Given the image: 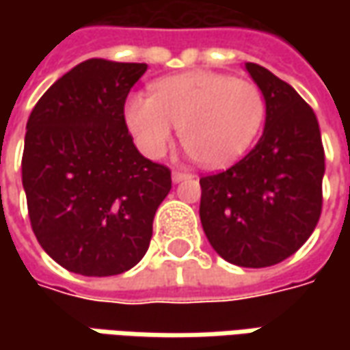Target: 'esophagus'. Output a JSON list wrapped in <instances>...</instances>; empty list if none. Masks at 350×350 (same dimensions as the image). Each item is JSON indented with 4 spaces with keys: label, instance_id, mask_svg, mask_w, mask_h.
<instances>
[{
    "label": "esophagus",
    "instance_id": "esophagus-1",
    "mask_svg": "<svg viewBox=\"0 0 350 350\" xmlns=\"http://www.w3.org/2000/svg\"><path fill=\"white\" fill-rule=\"evenodd\" d=\"M171 179H173V183H181L187 181V179H193V175L187 173V171H173V173H171Z\"/></svg>",
    "mask_w": 350,
    "mask_h": 350
}]
</instances>
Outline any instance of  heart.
Segmentation results:
<instances>
[{
    "label": "heart",
    "instance_id": "1",
    "mask_svg": "<svg viewBox=\"0 0 350 350\" xmlns=\"http://www.w3.org/2000/svg\"><path fill=\"white\" fill-rule=\"evenodd\" d=\"M267 116L261 88L216 72L157 79L152 97L130 95L124 118L146 154L161 155L179 128L183 146L206 167H228L251 148Z\"/></svg>",
    "mask_w": 350,
    "mask_h": 350
}]
</instances>
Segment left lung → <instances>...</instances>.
<instances>
[{
    "mask_svg": "<svg viewBox=\"0 0 350 350\" xmlns=\"http://www.w3.org/2000/svg\"><path fill=\"white\" fill-rule=\"evenodd\" d=\"M267 99L265 130L235 165L200 179V222L232 265L261 269L306 243L321 214L325 154L312 107L259 64H245Z\"/></svg>",
    "mask_w": 350,
    "mask_h": 350,
    "instance_id": "8db88e82",
    "label": "left lung"
}]
</instances>
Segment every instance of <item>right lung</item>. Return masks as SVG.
<instances>
[{
	"mask_svg": "<svg viewBox=\"0 0 350 350\" xmlns=\"http://www.w3.org/2000/svg\"><path fill=\"white\" fill-rule=\"evenodd\" d=\"M146 64L81 62L34 105L23 189L38 243L64 269L120 275L146 255L171 171L136 150L124 120Z\"/></svg>",
	"mask_w": 350,
	"mask_h": 350,
	"instance_id": "1",
	"label": "right lung"
}]
</instances>
